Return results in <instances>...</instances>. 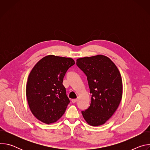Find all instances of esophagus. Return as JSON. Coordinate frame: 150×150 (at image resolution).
<instances>
[{"label":"esophagus","instance_id":"1","mask_svg":"<svg viewBox=\"0 0 150 150\" xmlns=\"http://www.w3.org/2000/svg\"><path fill=\"white\" fill-rule=\"evenodd\" d=\"M71 101H72V103H75L77 101V99H72V100H71Z\"/></svg>","mask_w":150,"mask_h":150}]
</instances>
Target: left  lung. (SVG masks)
Wrapping results in <instances>:
<instances>
[{
    "label": "left lung",
    "instance_id": "obj_1",
    "mask_svg": "<svg viewBox=\"0 0 150 150\" xmlns=\"http://www.w3.org/2000/svg\"><path fill=\"white\" fill-rule=\"evenodd\" d=\"M77 67L87 77L91 95L89 108L82 115L90 125H103L114 114L122 97V81L115 64L97 55L76 60Z\"/></svg>",
    "mask_w": 150,
    "mask_h": 150
}]
</instances>
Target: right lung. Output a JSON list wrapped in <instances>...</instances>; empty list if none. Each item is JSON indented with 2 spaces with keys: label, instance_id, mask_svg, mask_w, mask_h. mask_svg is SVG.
<instances>
[{
  "label": "right lung",
  "instance_id": "1",
  "mask_svg": "<svg viewBox=\"0 0 150 150\" xmlns=\"http://www.w3.org/2000/svg\"><path fill=\"white\" fill-rule=\"evenodd\" d=\"M75 63L71 58L49 55L38 62L31 71L26 96L32 113L42 122L54 123L65 113L70 101L62 82Z\"/></svg>",
  "mask_w": 150,
  "mask_h": 150
}]
</instances>
